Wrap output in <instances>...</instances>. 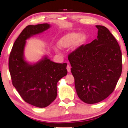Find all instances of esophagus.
Listing matches in <instances>:
<instances>
[{"mask_svg": "<svg viewBox=\"0 0 128 128\" xmlns=\"http://www.w3.org/2000/svg\"><path fill=\"white\" fill-rule=\"evenodd\" d=\"M66 70H67V71L68 73H70V67L69 65H68V66H66Z\"/></svg>", "mask_w": 128, "mask_h": 128, "instance_id": "obj_1", "label": "esophagus"}]
</instances>
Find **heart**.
<instances>
[{"mask_svg":"<svg viewBox=\"0 0 128 128\" xmlns=\"http://www.w3.org/2000/svg\"><path fill=\"white\" fill-rule=\"evenodd\" d=\"M86 34L71 32L62 36L58 40V44L59 47L62 48H69L74 45L75 48H78L82 46L86 42Z\"/></svg>","mask_w":128,"mask_h":128,"instance_id":"heart-1","label":"heart"}]
</instances>
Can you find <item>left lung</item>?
Returning <instances> with one entry per match:
<instances>
[{
	"label": "left lung",
	"instance_id": "left-lung-1",
	"mask_svg": "<svg viewBox=\"0 0 128 128\" xmlns=\"http://www.w3.org/2000/svg\"><path fill=\"white\" fill-rule=\"evenodd\" d=\"M97 39L70 53L68 60L78 96L86 104H95L113 92L122 72V54L108 28L96 26Z\"/></svg>",
	"mask_w": 128,
	"mask_h": 128
}]
</instances>
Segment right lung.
Listing matches in <instances>:
<instances>
[{"instance_id": "1", "label": "right lung", "mask_w": 128, "mask_h": 128, "mask_svg": "<svg viewBox=\"0 0 128 128\" xmlns=\"http://www.w3.org/2000/svg\"><path fill=\"white\" fill-rule=\"evenodd\" d=\"M50 27L47 23L27 26L14 42L10 54L9 70L14 86L26 102L38 108H45L55 100L57 83L68 72L66 63H56L46 56L34 64L24 58L26 40Z\"/></svg>"}]
</instances>
